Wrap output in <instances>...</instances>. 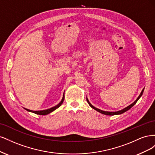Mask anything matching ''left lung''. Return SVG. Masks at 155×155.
Segmentation results:
<instances>
[{
	"mask_svg": "<svg viewBox=\"0 0 155 155\" xmlns=\"http://www.w3.org/2000/svg\"><path fill=\"white\" fill-rule=\"evenodd\" d=\"M143 90H144V89H143L142 91L141 92V93H140V96H138V97L137 98V100H136V101H135L134 103H133L132 104L130 105H129L128 107H125V109H122V110H119V111H117V112H107V111H104V110H100V109H97V108L94 107L93 105H92L91 104V103L88 101V100L87 99V102H88V104H89V105H90V106L92 108V109H94V110H97V112H100V113H101V114H105V115H109V116H113V115H117V114H121L124 113V112H126V111H127L128 110H129L131 107H133L136 104H137V101H138V100L140 99V97H141V96H142V95L143 94Z\"/></svg>",
	"mask_w": 155,
	"mask_h": 155,
	"instance_id": "8db88e82",
	"label": "left lung"
}]
</instances>
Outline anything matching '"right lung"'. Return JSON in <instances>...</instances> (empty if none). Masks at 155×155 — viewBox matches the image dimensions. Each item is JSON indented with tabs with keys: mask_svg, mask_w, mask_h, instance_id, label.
I'll list each match as a JSON object with an SVG mask.
<instances>
[{
	"mask_svg": "<svg viewBox=\"0 0 155 155\" xmlns=\"http://www.w3.org/2000/svg\"><path fill=\"white\" fill-rule=\"evenodd\" d=\"M64 96L63 95V99L61 101V102L59 103V104L58 105H57L56 106L54 107H51L50 108V109H46V110H38V111H34V110H29V109H25L26 110L29 111V112H34V113L35 114H39V115H46L48 114L49 113H50V112H53L54 110H55L56 109H58V108H59L61 105V104H63V102L64 101Z\"/></svg>",
	"mask_w": 155,
	"mask_h": 155,
	"instance_id": "right-lung-1",
	"label": "right lung"
}]
</instances>
